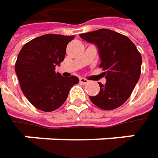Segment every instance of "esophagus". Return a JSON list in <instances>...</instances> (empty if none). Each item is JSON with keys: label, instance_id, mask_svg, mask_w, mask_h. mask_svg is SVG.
Instances as JSON below:
<instances>
[{"label": "esophagus", "instance_id": "34e87169", "mask_svg": "<svg viewBox=\"0 0 158 158\" xmlns=\"http://www.w3.org/2000/svg\"><path fill=\"white\" fill-rule=\"evenodd\" d=\"M80 82L82 83V84H87V83L89 82V81L87 80V79H85V78H82V77H81V78H80Z\"/></svg>", "mask_w": 158, "mask_h": 158}]
</instances>
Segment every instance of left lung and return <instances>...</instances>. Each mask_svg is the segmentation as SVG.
Wrapping results in <instances>:
<instances>
[{
    "mask_svg": "<svg viewBox=\"0 0 158 158\" xmlns=\"http://www.w3.org/2000/svg\"><path fill=\"white\" fill-rule=\"evenodd\" d=\"M80 37L98 47L99 67L106 70V84L99 82V93L89 99L103 110L122 106L141 75L142 56L136 46L127 37L107 29L80 34Z\"/></svg>",
    "mask_w": 158,
    "mask_h": 158,
    "instance_id": "obj_1",
    "label": "left lung"
}]
</instances>
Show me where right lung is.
I'll use <instances>...</instances> for the list:
<instances>
[{
  "mask_svg": "<svg viewBox=\"0 0 158 158\" xmlns=\"http://www.w3.org/2000/svg\"><path fill=\"white\" fill-rule=\"evenodd\" d=\"M74 36L46 34L22 47L15 65L23 93L30 103L44 112L62 106L69 89L78 83L75 76L63 77L54 69L63 61L66 47Z\"/></svg>",
  "mask_w": 158,
  "mask_h": 158,
  "instance_id": "obj_1",
  "label": "right lung"
}]
</instances>
